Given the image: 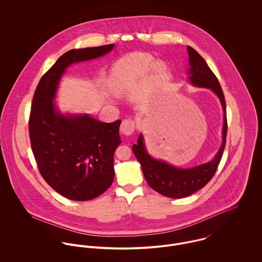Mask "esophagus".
<instances>
[{
  "label": "esophagus",
  "mask_w": 262,
  "mask_h": 262,
  "mask_svg": "<svg viewBox=\"0 0 262 262\" xmlns=\"http://www.w3.org/2000/svg\"><path fill=\"white\" fill-rule=\"evenodd\" d=\"M135 121L131 119H125L122 121V124L120 126V131L126 136L131 135L135 130Z\"/></svg>",
  "instance_id": "esophagus-1"
}]
</instances>
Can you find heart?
Segmentation results:
<instances>
[{
  "mask_svg": "<svg viewBox=\"0 0 262 262\" xmlns=\"http://www.w3.org/2000/svg\"><path fill=\"white\" fill-rule=\"evenodd\" d=\"M154 62L152 55L147 53H134L122 58L115 68V81L120 89L126 88L128 84L136 81L147 74L150 68L156 74H163L166 66L163 62Z\"/></svg>",
  "mask_w": 262,
  "mask_h": 262,
  "instance_id": "heart-1",
  "label": "heart"
}]
</instances>
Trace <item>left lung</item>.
<instances>
[{
	"instance_id": "obj_1",
	"label": "left lung",
	"mask_w": 262,
	"mask_h": 262,
	"mask_svg": "<svg viewBox=\"0 0 262 262\" xmlns=\"http://www.w3.org/2000/svg\"><path fill=\"white\" fill-rule=\"evenodd\" d=\"M187 49L190 66L187 73L189 75V81L195 86L211 89L219 97L223 107V141L220 149L215 158L208 163L191 168H179L162 160L152 158L146 151L141 134L139 135L137 144L132 146L133 153L141 164L144 178L150 187L162 195L172 199H182L190 195L205 187L212 180L223 155L228 126L224 94L218 78L211 71L205 59L192 47L187 46Z\"/></svg>"
}]
</instances>
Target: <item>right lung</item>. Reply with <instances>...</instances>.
<instances>
[{"label":"right lung","mask_w":262,"mask_h":262,"mask_svg":"<svg viewBox=\"0 0 262 262\" xmlns=\"http://www.w3.org/2000/svg\"><path fill=\"white\" fill-rule=\"evenodd\" d=\"M114 44L72 49L41 77L29 117V136L45 182L73 201L93 200L111 187L121 120L104 123L89 115H63L53 102L60 77L72 63L110 52Z\"/></svg>","instance_id":"1"}]
</instances>
